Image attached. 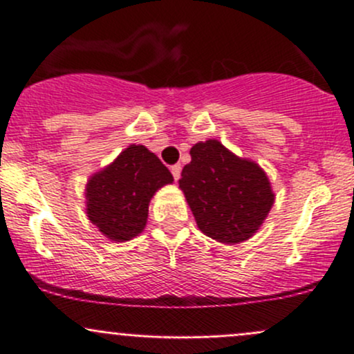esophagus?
I'll return each mask as SVG.
<instances>
[{"instance_id":"1","label":"esophagus","mask_w":354,"mask_h":354,"mask_svg":"<svg viewBox=\"0 0 354 354\" xmlns=\"http://www.w3.org/2000/svg\"><path fill=\"white\" fill-rule=\"evenodd\" d=\"M171 173H173V178L174 180H180V174H181V164H174V166H171Z\"/></svg>"}]
</instances>
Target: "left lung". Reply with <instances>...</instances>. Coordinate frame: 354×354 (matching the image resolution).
Segmentation results:
<instances>
[{"label": "left lung", "mask_w": 354, "mask_h": 354, "mask_svg": "<svg viewBox=\"0 0 354 354\" xmlns=\"http://www.w3.org/2000/svg\"><path fill=\"white\" fill-rule=\"evenodd\" d=\"M181 171L180 188L198 230L219 243H241L257 233L274 205L266 171L219 140L198 142Z\"/></svg>", "instance_id": "1"}]
</instances>
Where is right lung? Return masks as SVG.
Segmentation results:
<instances>
[{
    "instance_id": "add662e5",
    "label": "right lung",
    "mask_w": 354,
    "mask_h": 354,
    "mask_svg": "<svg viewBox=\"0 0 354 354\" xmlns=\"http://www.w3.org/2000/svg\"><path fill=\"white\" fill-rule=\"evenodd\" d=\"M173 174L144 145H128L109 166L92 174L85 187L87 217L111 241L138 236L147 224L149 203Z\"/></svg>"
}]
</instances>
